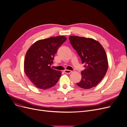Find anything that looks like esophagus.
I'll list each match as a JSON object with an SVG mask.
<instances>
[{
	"instance_id": "obj_1",
	"label": "esophagus",
	"mask_w": 127,
	"mask_h": 127,
	"mask_svg": "<svg viewBox=\"0 0 127 127\" xmlns=\"http://www.w3.org/2000/svg\"><path fill=\"white\" fill-rule=\"evenodd\" d=\"M64 71L65 74H70L71 72H72V71L70 70H65Z\"/></svg>"
}]
</instances>
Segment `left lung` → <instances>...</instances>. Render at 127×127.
Instances as JSON below:
<instances>
[{"label": "left lung", "mask_w": 127, "mask_h": 127, "mask_svg": "<svg viewBox=\"0 0 127 127\" xmlns=\"http://www.w3.org/2000/svg\"><path fill=\"white\" fill-rule=\"evenodd\" d=\"M69 39L85 67L81 72V81L77 85L84 89L95 87L108 70V61L105 50L97 41L92 38L70 36Z\"/></svg>", "instance_id": "1"}]
</instances>
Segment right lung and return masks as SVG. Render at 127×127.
I'll return each mask as SVG.
<instances>
[{
  "instance_id": "right-lung-1",
  "label": "right lung",
  "mask_w": 127,
  "mask_h": 127,
  "mask_svg": "<svg viewBox=\"0 0 127 127\" xmlns=\"http://www.w3.org/2000/svg\"><path fill=\"white\" fill-rule=\"evenodd\" d=\"M66 40L64 36L40 39L33 43L27 51L24 71L37 88L48 89L58 81L62 72L52 69L50 66L58 48Z\"/></svg>"
}]
</instances>
